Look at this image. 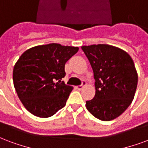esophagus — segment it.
<instances>
[{
  "instance_id": "1",
  "label": "esophagus",
  "mask_w": 148,
  "mask_h": 148,
  "mask_svg": "<svg viewBox=\"0 0 148 148\" xmlns=\"http://www.w3.org/2000/svg\"><path fill=\"white\" fill-rule=\"evenodd\" d=\"M86 84V81H85V80H83V81H82V85H79V86H76V88L78 89L79 90H82V89H83V87H84V86H85Z\"/></svg>"
}]
</instances>
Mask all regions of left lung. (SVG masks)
<instances>
[{
  "mask_svg": "<svg viewBox=\"0 0 148 148\" xmlns=\"http://www.w3.org/2000/svg\"><path fill=\"white\" fill-rule=\"evenodd\" d=\"M93 69L95 96L86 101L94 117L102 121L115 119L130 105L138 76L132 58L122 49L108 44L83 46Z\"/></svg>",
  "mask_w": 148,
  "mask_h": 148,
  "instance_id": "1",
  "label": "left lung"
}]
</instances>
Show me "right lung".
Wrapping results in <instances>:
<instances>
[{"mask_svg": "<svg viewBox=\"0 0 148 148\" xmlns=\"http://www.w3.org/2000/svg\"><path fill=\"white\" fill-rule=\"evenodd\" d=\"M77 47L49 44L23 53L13 69V83L24 107L37 117L48 118L65 107L73 87L61 81L65 65Z\"/></svg>", "mask_w": 148, "mask_h": 148, "instance_id": "add662e5", "label": "right lung"}]
</instances>
